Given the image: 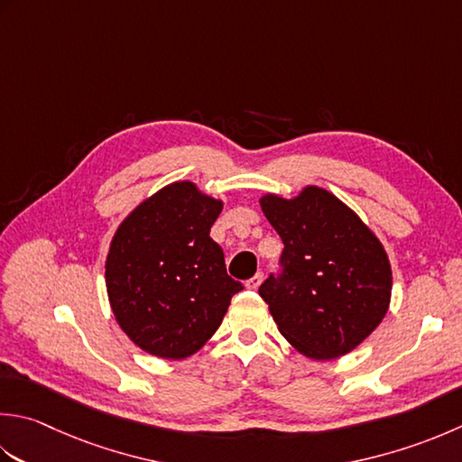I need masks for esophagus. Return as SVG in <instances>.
<instances>
[{"mask_svg": "<svg viewBox=\"0 0 462 462\" xmlns=\"http://www.w3.org/2000/svg\"><path fill=\"white\" fill-rule=\"evenodd\" d=\"M262 280H264V274L256 273L254 276L246 280V288H248V291H256V288L262 284Z\"/></svg>", "mask_w": 462, "mask_h": 462, "instance_id": "1", "label": "esophagus"}]
</instances>
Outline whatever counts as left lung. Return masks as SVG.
I'll return each instance as SVG.
<instances>
[{
  "mask_svg": "<svg viewBox=\"0 0 462 462\" xmlns=\"http://www.w3.org/2000/svg\"><path fill=\"white\" fill-rule=\"evenodd\" d=\"M262 212L282 238L280 274L260 286L278 330L314 360L355 350L383 322L393 270L373 230L328 189L266 194Z\"/></svg>",
  "mask_w": 462,
  "mask_h": 462,
  "instance_id": "8db88e82",
  "label": "left lung"
}]
</instances>
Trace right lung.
Returning <instances> with one entry per match:
<instances>
[{"instance_id":"1","label":"right lung","mask_w":462,"mask_h":462,"mask_svg":"<svg viewBox=\"0 0 462 462\" xmlns=\"http://www.w3.org/2000/svg\"><path fill=\"white\" fill-rule=\"evenodd\" d=\"M222 206L184 180L134 208L114 234L106 258L107 298L120 328L148 355L192 356L242 291L210 238Z\"/></svg>"}]
</instances>
